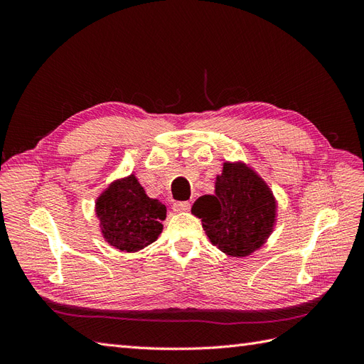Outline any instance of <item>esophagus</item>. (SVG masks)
<instances>
[{"label":"esophagus","instance_id":"34e87169","mask_svg":"<svg viewBox=\"0 0 364 364\" xmlns=\"http://www.w3.org/2000/svg\"><path fill=\"white\" fill-rule=\"evenodd\" d=\"M190 208H191L190 202H176V203L173 205V209H174L176 213H185V211H190Z\"/></svg>","mask_w":364,"mask_h":364}]
</instances>
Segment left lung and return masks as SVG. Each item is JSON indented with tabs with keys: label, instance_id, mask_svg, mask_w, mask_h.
Segmentation results:
<instances>
[{
	"label": "left lung",
	"instance_id": "1",
	"mask_svg": "<svg viewBox=\"0 0 364 364\" xmlns=\"http://www.w3.org/2000/svg\"><path fill=\"white\" fill-rule=\"evenodd\" d=\"M277 199L267 182L243 161L223 164L215 190L197 199L193 215L209 241L229 257L243 258L264 246L277 225Z\"/></svg>",
	"mask_w": 364,
	"mask_h": 364
}]
</instances>
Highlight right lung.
Here are the masks:
<instances>
[{"mask_svg": "<svg viewBox=\"0 0 364 364\" xmlns=\"http://www.w3.org/2000/svg\"><path fill=\"white\" fill-rule=\"evenodd\" d=\"M95 215L106 243L132 253L158 240L167 208L146 194L135 174H129L109 183L97 197Z\"/></svg>", "mask_w": 364, "mask_h": 364, "instance_id": "add662e5", "label": "right lung"}]
</instances>
